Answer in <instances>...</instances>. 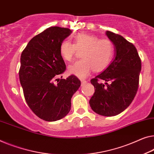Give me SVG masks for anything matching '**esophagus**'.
<instances>
[{"instance_id": "34e87169", "label": "esophagus", "mask_w": 154, "mask_h": 154, "mask_svg": "<svg viewBox=\"0 0 154 154\" xmlns=\"http://www.w3.org/2000/svg\"><path fill=\"white\" fill-rule=\"evenodd\" d=\"M81 82H82V85H84L86 83V81L84 79H81Z\"/></svg>"}]
</instances>
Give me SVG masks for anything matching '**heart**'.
<instances>
[{"label":"heart","instance_id":"obj_1","mask_svg":"<svg viewBox=\"0 0 154 154\" xmlns=\"http://www.w3.org/2000/svg\"><path fill=\"white\" fill-rule=\"evenodd\" d=\"M77 52H82V60L68 67V72L79 78L86 77L92 70L101 72L111 63L114 46L111 40L99 38L93 34L79 33L73 38V43L63 41L59 52L66 61H72Z\"/></svg>","mask_w":154,"mask_h":154}]
</instances>
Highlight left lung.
<instances>
[{
	"mask_svg": "<svg viewBox=\"0 0 154 154\" xmlns=\"http://www.w3.org/2000/svg\"><path fill=\"white\" fill-rule=\"evenodd\" d=\"M115 48V59L106 70L91 80L95 93L89 104L103 116H115L129 106L137 93L141 60L136 47L123 36L106 31ZM104 80L105 84L98 81Z\"/></svg>",
	"mask_w": 154,
	"mask_h": 154,
	"instance_id": "8db88e82",
	"label": "left lung"
}]
</instances>
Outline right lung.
<instances>
[{
  "mask_svg": "<svg viewBox=\"0 0 154 154\" xmlns=\"http://www.w3.org/2000/svg\"><path fill=\"white\" fill-rule=\"evenodd\" d=\"M71 33L68 28L48 27L29 41L20 56L19 79L25 99L45 121L61 120L69 113L71 98L81 86L75 75L57 78L66 68L59 47Z\"/></svg>",
  "mask_w": 154,
  "mask_h": 154,
  "instance_id": "1",
  "label": "right lung"
}]
</instances>
